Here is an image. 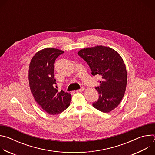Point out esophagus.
<instances>
[{
	"label": "esophagus",
	"mask_w": 155,
	"mask_h": 155,
	"mask_svg": "<svg viewBox=\"0 0 155 155\" xmlns=\"http://www.w3.org/2000/svg\"><path fill=\"white\" fill-rule=\"evenodd\" d=\"M83 90H84V87H81L80 90H76V92H81V91H83Z\"/></svg>",
	"instance_id": "1"
}]
</instances>
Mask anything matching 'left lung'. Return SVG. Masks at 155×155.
Masks as SVG:
<instances>
[{"label": "left lung", "instance_id": "1", "mask_svg": "<svg viewBox=\"0 0 155 155\" xmlns=\"http://www.w3.org/2000/svg\"><path fill=\"white\" fill-rule=\"evenodd\" d=\"M78 54L89 65L91 74L102 78L95 87L99 96L93 106L104 113L112 111L126 91L127 72L123 59L114 49L102 45L80 50Z\"/></svg>", "mask_w": 155, "mask_h": 155}]
</instances>
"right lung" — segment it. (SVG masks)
Returning <instances> with one entry per match:
<instances>
[{
	"instance_id": "1",
	"label": "right lung",
	"mask_w": 155,
	"mask_h": 155,
	"mask_svg": "<svg viewBox=\"0 0 155 155\" xmlns=\"http://www.w3.org/2000/svg\"><path fill=\"white\" fill-rule=\"evenodd\" d=\"M63 51L48 48L37 52L32 58L29 69V86L37 104L50 115H57L67 108L71 94L58 91L54 77V64Z\"/></svg>"
}]
</instances>
